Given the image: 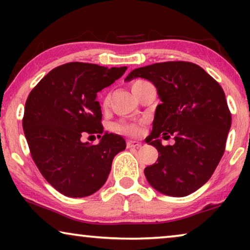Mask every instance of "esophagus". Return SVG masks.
Instances as JSON below:
<instances>
[{"label":"esophagus","mask_w":250,"mask_h":250,"mask_svg":"<svg viewBox=\"0 0 250 250\" xmlns=\"http://www.w3.org/2000/svg\"><path fill=\"white\" fill-rule=\"evenodd\" d=\"M141 146V142L134 141V140H128L127 141V148H140Z\"/></svg>","instance_id":"34e87169"}]
</instances>
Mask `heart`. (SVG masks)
Instances as JSON below:
<instances>
[{
	"label": "heart",
	"mask_w": 250,
	"mask_h": 250,
	"mask_svg": "<svg viewBox=\"0 0 250 250\" xmlns=\"http://www.w3.org/2000/svg\"><path fill=\"white\" fill-rule=\"evenodd\" d=\"M138 82H141V81H138ZM138 82H135V83H138ZM115 129L119 133H123V134L138 136L142 131V126L140 123H135V122H121L118 123V124H116Z\"/></svg>",
	"instance_id": "1"
}]
</instances>
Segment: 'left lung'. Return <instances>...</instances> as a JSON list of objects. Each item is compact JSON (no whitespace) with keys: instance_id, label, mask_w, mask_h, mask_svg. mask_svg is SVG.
Instances as JSON below:
<instances>
[{"instance_id":"left-lung-1","label":"left lung","mask_w":250,"mask_h":250,"mask_svg":"<svg viewBox=\"0 0 250 250\" xmlns=\"http://www.w3.org/2000/svg\"><path fill=\"white\" fill-rule=\"evenodd\" d=\"M138 77L151 82L162 101L146 139L158 159L145 168L146 179L160 193L186 197L210 179L224 153L231 127L224 91L203 68L186 61L136 68L125 81ZM159 136H173L176 143L164 147Z\"/></svg>"}]
</instances>
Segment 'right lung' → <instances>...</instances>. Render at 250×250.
<instances>
[{"mask_svg": "<svg viewBox=\"0 0 250 250\" xmlns=\"http://www.w3.org/2000/svg\"><path fill=\"white\" fill-rule=\"evenodd\" d=\"M127 67L69 62L54 68L33 88L22 128L30 153L47 182L70 198L93 194L108 179L114 157L126 148L121 135L104 132L97 94ZM86 134H104L98 145Z\"/></svg>", "mask_w": 250, "mask_h": 250, "instance_id": "obj_1", "label": "right lung"}]
</instances>
